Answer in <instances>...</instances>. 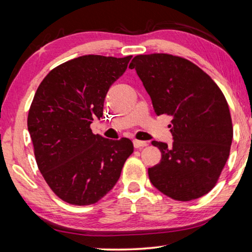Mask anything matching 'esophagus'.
Returning <instances> with one entry per match:
<instances>
[{"label":"esophagus","instance_id":"obj_1","mask_svg":"<svg viewBox=\"0 0 252 252\" xmlns=\"http://www.w3.org/2000/svg\"><path fill=\"white\" fill-rule=\"evenodd\" d=\"M148 144H149V143H148L147 141H140V140H133V146H134L135 149L147 147Z\"/></svg>","mask_w":252,"mask_h":252}]
</instances>
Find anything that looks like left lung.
Instances as JSON below:
<instances>
[{
    "instance_id": "left-lung-1",
    "label": "left lung",
    "mask_w": 252,
    "mask_h": 252,
    "mask_svg": "<svg viewBox=\"0 0 252 252\" xmlns=\"http://www.w3.org/2000/svg\"><path fill=\"white\" fill-rule=\"evenodd\" d=\"M129 67L141 79L158 116L172 117V146L152 141L161 160L148 170L151 183L178 201L207 194L228 160L233 136L222 91L194 63L176 55H136Z\"/></svg>"
}]
</instances>
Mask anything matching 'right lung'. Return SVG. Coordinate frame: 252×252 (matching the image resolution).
I'll use <instances>...</instances> for the list:
<instances>
[{"instance_id": "1", "label": "right lung", "mask_w": 252, "mask_h": 252, "mask_svg": "<svg viewBox=\"0 0 252 252\" xmlns=\"http://www.w3.org/2000/svg\"><path fill=\"white\" fill-rule=\"evenodd\" d=\"M131 58L90 54L70 60L51 70L34 94L28 116L34 156L63 201H99L116 186L133 152L129 139H105L90 127L93 119L103 116L106 93Z\"/></svg>"}]
</instances>
